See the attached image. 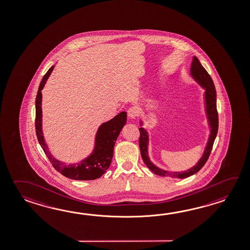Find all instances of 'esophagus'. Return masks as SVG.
Here are the masks:
<instances>
[{
	"label": "esophagus",
	"instance_id": "34e87169",
	"mask_svg": "<svg viewBox=\"0 0 250 250\" xmlns=\"http://www.w3.org/2000/svg\"><path fill=\"white\" fill-rule=\"evenodd\" d=\"M128 117L130 118H135L137 116H138V114H139V108L135 107V106H133V107H131V108H129L127 110Z\"/></svg>",
	"mask_w": 250,
	"mask_h": 250
}]
</instances>
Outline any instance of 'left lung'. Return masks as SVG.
I'll return each mask as SVG.
<instances>
[{
	"label": "left lung",
	"mask_w": 250,
	"mask_h": 250,
	"mask_svg": "<svg viewBox=\"0 0 250 250\" xmlns=\"http://www.w3.org/2000/svg\"><path fill=\"white\" fill-rule=\"evenodd\" d=\"M190 73L193 77V80L197 82L198 84L205 90L204 93V99H205V108H206V115H207L208 122L210 127V134L208 140L207 145L205 147V150L203 152V155L201 159L198 161L197 164L194 165L189 170H185L182 172H176V171H167L158 168L151 162L148 157V134L144 128L141 127L140 130V140L139 145L141 149L142 157L145 165L147 168L153 171L155 174L161 176V177H171V178H178V179H185L188 178L192 175L195 174L199 170L203 168L206 164L208 156L210 155L212 146L215 142V139L217 137V130H218V114L217 109V93L216 88L213 83L211 77L208 73L207 71L203 68L200 61L196 57H193V62L190 68ZM141 125L142 122L141 121Z\"/></svg>",
	"instance_id": "obj_1"
}]
</instances>
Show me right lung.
<instances>
[{"label": "right lung", "instance_id": "obj_1", "mask_svg": "<svg viewBox=\"0 0 250 250\" xmlns=\"http://www.w3.org/2000/svg\"><path fill=\"white\" fill-rule=\"evenodd\" d=\"M55 66H51L44 75L39 86L35 100V129L40 145L52 164L53 167L66 178L75 180H93L99 179L108 170L113 158L114 146L124 125L126 124V112L122 111L108 122L101 125L95 136V144L92 154L78 164L67 165L57 160L48 150L42 132V90L51 74Z\"/></svg>", "mask_w": 250, "mask_h": 250}]
</instances>
